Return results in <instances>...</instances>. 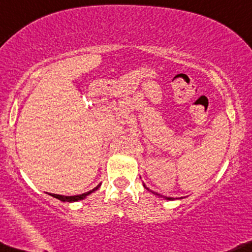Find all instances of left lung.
Returning a JSON list of instances; mask_svg holds the SVG:
<instances>
[{"label": "left lung", "instance_id": "8db88e82", "mask_svg": "<svg viewBox=\"0 0 252 252\" xmlns=\"http://www.w3.org/2000/svg\"><path fill=\"white\" fill-rule=\"evenodd\" d=\"M143 186H144V184H143ZM144 188H147V187L144 186ZM155 195H159L160 198H164V199H166V200H175V199H173V198H168V196H162V195H160V194H158V193H155Z\"/></svg>", "mask_w": 252, "mask_h": 252}]
</instances>
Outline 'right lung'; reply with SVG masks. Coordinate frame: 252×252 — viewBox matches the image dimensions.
<instances>
[{
  "instance_id": "obj_1",
  "label": "right lung",
  "mask_w": 252,
  "mask_h": 252,
  "mask_svg": "<svg viewBox=\"0 0 252 252\" xmlns=\"http://www.w3.org/2000/svg\"><path fill=\"white\" fill-rule=\"evenodd\" d=\"M100 187V184H98L95 188H93L92 190L87 191V193H84V194H79V195H72V196H65V195H59V194H49L51 196H53V198L58 199V200L63 201V203H76V201H80V200H84L85 198H87L90 194L94 193L95 190H97L98 188Z\"/></svg>"
}]
</instances>
